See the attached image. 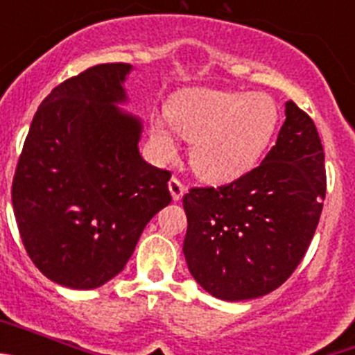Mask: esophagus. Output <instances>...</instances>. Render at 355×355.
Listing matches in <instances>:
<instances>
[{
    "label": "esophagus",
    "instance_id": "obj_1",
    "mask_svg": "<svg viewBox=\"0 0 355 355\" xmlns=\"http://www.w3.org/2000/svg\"><path fill=\"white\" fill-rule=\"evenodd\" d=\"M168 190H171V193H172V199L180 200L181 197H183V193L187 192V187L181 183V180H178V178H172V180L168 181Z\"/></svg>",
    "mask_w": 355,
    "mask_h": 355
}]
</instances>
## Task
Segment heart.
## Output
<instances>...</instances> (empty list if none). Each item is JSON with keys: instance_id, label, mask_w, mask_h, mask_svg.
Returning a JSON list of instances; mask_svg holds the SVG:
<instances>
[{"instance_id": "heart-1", "label": "heart", "mask_w": 355, "mask_h": 355, "mask_svg": "<svg viewBox=\"0 0 355 355\" xmlns=\"http://www.w3.org/2000/svg\"><path fill=\"white\" fill-rule=\"evenodd\" d=\"M165 117L150 121L156 155L174 153V130L190 140L188 162L200 180L233 181L258 163L279 124V108L265 94L192 90L172 101Z\"/></svg>"}]
</instances>
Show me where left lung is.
<instances>
[{
	"label": "left lung",
	"instance_id": "left-lung-1",
	"mask_svg": "<svg viewBox=\"0 0 355 355\" xmlns=\"http://www.w3.org/2000/svg\"><path fill=\"white\" fill-rule=\"evenodd\" d=\"M325 159L315 122L286 103L277 142L258 167L222 187L184 193L188 270L208 293H270L302 261L324 208Z\"/></svg>",
	"mask_w": 355,
	"mask_h": 355
}]
</instances>
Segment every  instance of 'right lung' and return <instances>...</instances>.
<instances>
[{
	"instance_id": "right-lung-1",
	"label": "right lung",
	"mask_w": 355,
	"mask_h": 355,
	"mask_svg": "<svg viewBox=\"0 0 355 355\" xmlns=\"http://www.w3.org/2000/svg\"><path fill=\"white\" fill-rule=\"evenodd\" d=\"M130 64H99L40 103L19 156L12 205L44 275L92 290L126 266L147 222L172 200L171 172L139 153L142 124L122 112Z\"/></svg>"
}]
</instances>
